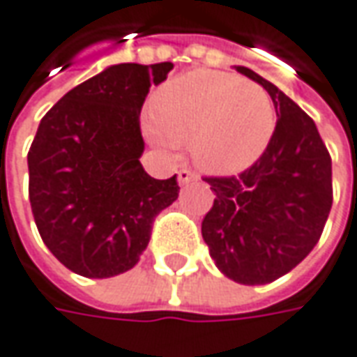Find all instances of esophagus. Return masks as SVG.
Returning a JSON list of instances; mask_svg holds the SVG:
<instances>
[{"mask_svg": "<svg viewBox=\"0 0 357 357\" xmlns=\"http://www.w3.org/2000/svg\"><path fill=\"white\" fill-rule=\"evenodd\" d=\"M197 179V174L192 172V169H188V167H183V169H179L178 172V181L181 185H185V183H192Z\"/></svg>", "mask_w": 357, "mask_h": 357, "instance_id": "esophagus-1", "label": "esophagus"}]
</instances>
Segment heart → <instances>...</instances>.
Masks as SVG:
<instances>
[{"mask_svg": "<svg viewBox=\"0 0 357 357\" xmlns=\"http://www.w3.org/2000/svg\"><path fill=\"white\" fill-rule=\"evenodd\" d=\"M275 128L268 91L222 71L199 70L172 79L153 100L146 123L158 148L190 142L194 162L215 174H234L261 155Z\"/></svg>", "mask_w": 357, "mask_h": 357, "instance_id": "b5f03b06", "label": "heart"}]
</instances>
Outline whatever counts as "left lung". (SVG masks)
<instances>
[{"instance_id": "left-lung-1", "label": "left lung", "mask_w": 357, "mask_h": 357, "mask_svg": "<svg viewBox=\"0 0 357 357\" xmlns=\"http://www.w3.org/2000/svg\"><path fill=\"white\" fill-rule=\"evenodd\" d=\"M236 70L270 93L278 121L254 165L240 176L204 178L213 206L202 236L224 275L264 286L294 270L318 243L332 209V158L296 101L256 71Z\"/></svg>"}]
</instances>
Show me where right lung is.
Segmentation results:
<instances>
[{
	"label": "right lung",
	"instance_id": "obj_1",
	"mask_svg": "<svg viewBox=\"0 0 357 357\" xmlns=\"http://www.w3.org/2000/svg\"><path fill=\"white\" fill-rule=\"evenodd\" d=\"M174 63H117L73 87L43 116L27 153L39 236L68 270L114 278L148 248L155 215L179 194L139 163L142 105Z\"/></svg>",
	"mask_w": 357,
	"mask_h": 357
}]
</instances>
